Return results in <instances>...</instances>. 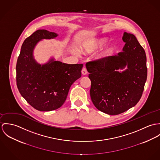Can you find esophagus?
Returning <instances> with one entry per match:
<instances>
[{
    "mask_svg": "<svg viewBox=\"0 0 160 160\" xmlns=\"http://www.w3.org/2000/svg\"><path fill=\"white\" fill-rule=\"evenodd\" d=\"M87 73H88V72H87V70L86 68L84 67V68L82 69V73L83 75H87Z\"/></svg>",
    "mask_w": 160,
    "mask_h": 160,
    "instance_id": "1",
    "label": "esophagus"
}]
</instances>
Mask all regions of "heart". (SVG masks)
<instances>
[{"label":"heart","instance_id":"1","mask_svg":"<svg viewBox=\"0 0 160 160\" xmlns=\"http://www.w3.org/2000/svg\"><path fill=\"white\" fill-rule=\"evenodd\" d=\"M107 41L108 38L106 37H99L88 38L84 40L79 45V49L83 53H91L103 47L106 43ZM113 48L114 45L113 43H109L107 44L97 54L96 58L98 59H102L106 57L112 52ZM73 53L74 54L78 53V52L75 50H73Z\"/></svg>","mask_w":160,"mask_h":160}]
</instances>
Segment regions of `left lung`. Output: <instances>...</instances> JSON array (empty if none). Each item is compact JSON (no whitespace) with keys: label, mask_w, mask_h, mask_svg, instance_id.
<instances>
[{"label":"left lung","mask_w":160,"mask_h":160,"mask_svg":"<svg viewBox=\"0 0 160 160\" xmlns=\"http://www.w3.org/2000/svg\"><path fill=\"white\" fill-rule=\"evenodd\" d=\"M122 39L126 43L122 52L86 64L91 101L99 110L111 115L137 104L147 77L146 54L136 37L124 32Z\"/></svg>","instance_id":"8db88e82"}]
</instances>
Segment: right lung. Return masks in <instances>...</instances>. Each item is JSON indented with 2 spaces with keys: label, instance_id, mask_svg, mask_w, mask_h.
Listing matches in <instances>:
<instances>
[{
  "label": "right lung",
  "instance_id": "right-lung-1",
  "mask_svg": "<svg viewBox=\"0 0 160 160\" xmlns=\"http://www.w3.org/2000/svg\"><path fill=\"white\" fill-rule=\"evenodd\" d=\"M58 36L45 29L34 32L24 41L18 56L17 85L21 95L34 108L52 111L62 106L73 83L81 77L82 64H68L51 58L45 64L38 63L33 52L42 39Z\"/></svg>",
  "mask_w": 160,
  "mask_h": 160
}]
</instances>
